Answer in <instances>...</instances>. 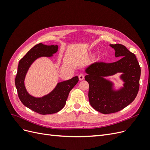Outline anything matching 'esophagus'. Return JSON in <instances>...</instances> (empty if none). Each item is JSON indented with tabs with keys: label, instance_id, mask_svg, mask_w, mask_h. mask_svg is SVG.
I'll return each instance as SVG.
<instances>
[{
	"label": "esophagus",
	"instance_id": "obj_1",
	"mask_svg": "<svg viewBox=\"0 0 150 150\" xmlns=\"http://www.w3.org/2000/svg\"><path fill=\"white\" fill-rule=\"evenodd\" d=\"M84 79V76L83 75V74H80L79 76V81H82V80H83Z\"/></svg>",
	"mask_w": 150,
	"mask_h": 150
}]
</instances>
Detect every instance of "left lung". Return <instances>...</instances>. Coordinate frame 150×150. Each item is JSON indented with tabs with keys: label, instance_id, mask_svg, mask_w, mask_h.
I'll use <instances>...</instances> for the list:
<instances>
[{
	"label": "left lung",
	"instance_id": "1",
	"mask_svg": "<svg viewBox=\"0 0 150 150\" xmlns=\"http://www.w3.org/2000/svg\"><path fill=\"white\" fill-rule=\"evenodd\" d=\"M115 50L116 57L120 60L115 62H94L86 68V81L89 89V103L96 111L103 114H110L121 111L137 97L139 88L141 68L135 55L120 44H110ZM121 72L120 79L124 86L116 90L114 83L104 76Z\"/></svg>",
	"mask_w": 150,
	"mask_h": 150
}]
</instances>
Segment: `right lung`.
<instances>
[{
	"instance_id": "1",
	"label": "right lung",
	"mask_w": 150,
	"mask_h": 150,
	"mask_svg": "<svg viewBox=\"0 0 150 150\" xmlns=\"http://www.w3.org/2000/svg\"><path fill=\"white\" fill-rule=\"evenodd\" d=\"M58 51L57 45L47 46L39 43L29 51L19 61L15 84L18 96L24 105L40 115L57 112L64 108L71 90L78 83L79 78L74 76L71 79L58 83L52 91L40 98H36L27 91L24 80L30 66L41 57H50Z\"/></svg>"
}]
</instances>
